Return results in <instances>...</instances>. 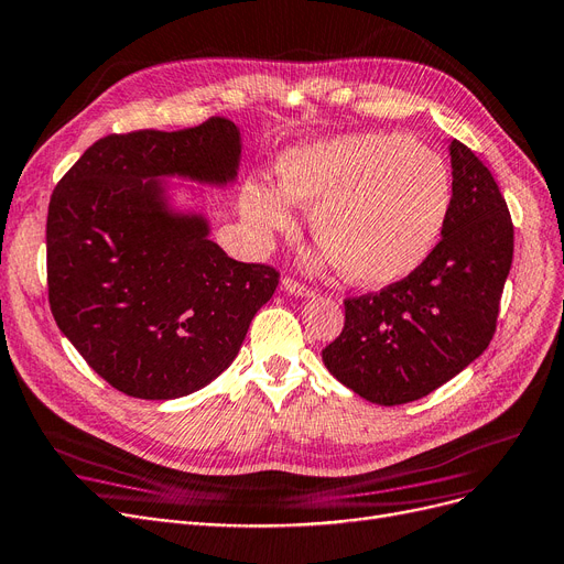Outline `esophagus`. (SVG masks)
I'll use <instances>...</instances> for the list:
<instances>
[{
	"instance_id": "esophagus-1",
	"label": "esophagus",
	"mask_w": 564,
	"mask_h": 564,
	"mask_svg": "<svg viewBox=\"0 0 564 564\" xmlns=\"http://www.w3.org/2000/svg\"><path fill=\"white\" fill-rule=\"evenodd\" d=\"M282 286L289 291V294H294V296H301V299H310V296H312V289L305 286V284H301V282L294 280V278H284V280H282Z\"/></svg>"
}]
</instances>
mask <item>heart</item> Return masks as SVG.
I'll list each match as a JSON object with an SVG mask.
<instances>
[{
    "label": "heart",
    "mask_w": 564,
    "mask_h": 564,
    "mask_svg": "<svg viewBox=\"0 0 564 564\" xmlns=\"http://www.w3.org/2000/svg\"><path fill=\"white\" fill-rule=\"evenodd\" d=\"M280 185L250 180L240 206L261 234L294 224L312 204L310 231L343 275L368 286L410 278L433 254L452 210L442 156L404 133L366 131L282 154Z\"/></svg>",
    "instance_id": "obj_1"
}]
</instances>
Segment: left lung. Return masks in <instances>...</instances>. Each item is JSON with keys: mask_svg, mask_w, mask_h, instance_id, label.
<instances>
[{"mask_svg": "<svg viewBox=\"0 0 564 564\" xmlns=\"http://www.w3.org/2000/svg\"><path fill=\"white\" fill-rule=\"evenodd\" d=\"M454 198L442 240L410 278L345 299V328L322 351L328 372L377 404L433 393L490 345L513 259V224L492 173L448 145Z\"/></svg>", "mask_w": 564, "mask_h": 564, "instance_id": "8db88e82", "label": "left lung"}]
</instances>
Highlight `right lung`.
Masks as SVG:
<instances>
[{"instance_id": "right-lung-1", "label": "right lung", "mask_w": 564, "mask_h": 564, "mask_svg": "<svg viewBox=\"0 0 564 564\" xmlns=\"http://www.w3.org/2000/svg\"><path fill=\"white\" fill-rule=\"evenodd\" d=\"M240 131L227 118L110 133L53 189L46 221L48 303L59 330L112 389L143 400L189 395L236 358L280 273L242 263L175 215L160 180L227 185Z\"/></svg>"}]
</instances>
